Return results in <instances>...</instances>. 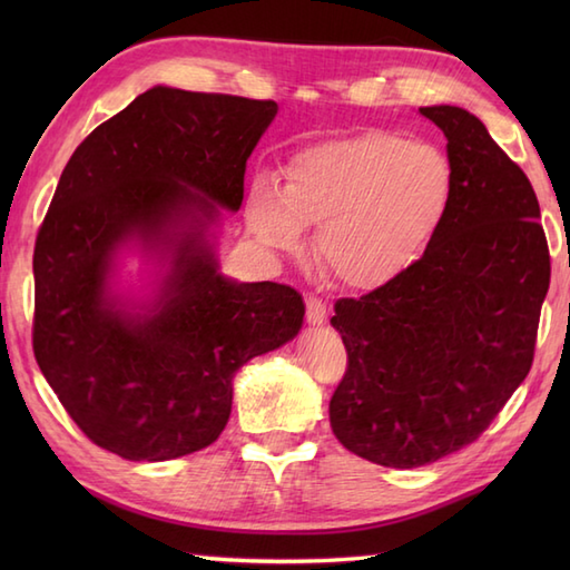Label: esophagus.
Instances as JSON below:
<instances>
[{
    "label": "esophagus",
    "instance_id": "1",
    "mask_svg": "<svg viewBox=\"0 0 570 570\" xmlns=\"http://www.w3.org/2000/svg\"><path fill=\"white\" fill-rule=\"evenodd\" d=\"M325 318H328V311H325L323 301L308 296V298H306V321H308L311 325H323Z\"/></svg>",
    "mask_w": 570,
    "mask_h": 570
}]
</instances>
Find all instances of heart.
<instances>
[{"mask_svg": "<svg viewBox=\"0 0 570 570\" xmlns=\"http://www.w3.org/2000/svg\"><path fill=\"white\" fill-rule=\"evenodd\" d=\"M453 200L455 171L443 149L367 129L298 149L284 186L254 180L245 217L262 247L292 257L306 247V227H318L321 269L353 292H374L426 257Z\"/></svg>", "mask_w": 570, "mask_h": 570, "instance_id": "1", "label": "heart"}]
</instances>
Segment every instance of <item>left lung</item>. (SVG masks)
<instances>
[{
	"mask_svg": "<svg viewBox=\"0 0 570 570\" xmlns=\"http://www.w3.org/2000/svg\"><path fill=\"white\" fill-rule=\"evenodd\" d=\"M443 131L455 200L414 269L335 304L347 372L331 426L347 451L421 468L472 443L534 360L551 262L537 193L475 115L419 107Z\"/></svg>",
	"mask_w": 570,
	"mask_h": 570,
	"instance_id": "left-lung-1",
	"label": "left lung"
}]
</instances>
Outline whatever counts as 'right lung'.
<instances>
[{
	"label": "right lung",
	"instance_id": "obj_1",
	"mask_svg": "<svg viewBox=\"0 0 570 570\" xmlns=\"http://www.w3.org/2000/svg\"><path fill=\"white\" fill-rule=\"evenodd\" d=\"M276 110L154 85L60 174L33 249V355L105 451L159 463L210 445L237 370L304 325L292 286L237 282L217 257L225 210H239L247 159Z\"/></svg>",
	"mask_w": 570,
	"mask_h": 570
}]
</instances>
